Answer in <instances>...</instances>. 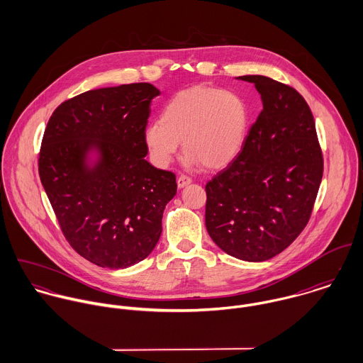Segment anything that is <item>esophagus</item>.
I'll use <instances>...</instances> for the list:
<instances>
[{
  "label": "esophagus",
  "instance_id": "34e87169",
  "mask_svg": "<svg viewBox=\"0 0 363 363\" xmlns=\"http://www.w3.org/2000/svg\"><path fill=\"white\" fill-rule=\"evenodd\" d=\"M190 183H191V179H190L189 176H186V174H180L179 179H177V186H179V189H183V187H186V186L190 184Z\"/></svg>",
  "mask_w": 363,
  "mask_h": 363
}]
</instances>
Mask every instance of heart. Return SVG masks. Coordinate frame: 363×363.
<instances>
[{
  "label": "heart",
  "mask_w": 363,
  "mask_h": 363,
  "mask_svg": "<svg viewBox=\"0 0 363 363\" xmlns=\"http://www.w3.org/2000/svg\"><path fill=\"white\" fill-rule=\"evenodd\" d=\"M250 130V110L236 92L194 86L177 92L150 123L144 141L151 160L167 167L180 150L189 167L220 169L242 152Z\"/></svg>",
  "instance_id": "b5f03b06"
}]
</instances>
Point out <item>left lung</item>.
Here are the masks:
<instances>
[{"label":"left lung","instance_id":"obj_1","mask_svg":"<svg viewBox=\"0 0 363 363\" xmlns=\"http://www.w3.org/2000/svg\"><path fill=\"white\" fill-rule=\"evenodd\" d=\"M262 110L242 152L206 186V226L226 255L259 262L284 252L305 229L323 177L311 107L294 88L264 75Z\"/></svg>","mask_w":363,"mask_h":363}]
</instances>
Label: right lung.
Segmentation results:
<instances>
[{"mask_svg":"<svg viewBox=\"0 0 363 363\" xmlns=\"http://www.w3.org/2000/svg\"><path fill=\"white\" fill-rule=\"evenodd\" d=\"M160 92L147 82L99 88L60 104L42 141L39 174L72 249L104 268L147 259L176 196V176L152 166L144 130Z\"/></svg>","mask_w":363,"mask_h":363,"instance_id":"right-lung-1","label":"right lung"}]
</instances>
